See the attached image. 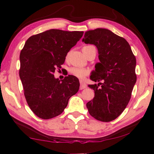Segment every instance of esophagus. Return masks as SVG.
Returning <instances> with one entry per match:
<instances>
[{"mask_svg": "<svg viewBox=\"0 0 154 154\" xmlns=\"http://www.w3.org/2000/svg\"><path fill=\"white\" fill-rule=\"evenodd\" d=\"M87 87V85L85 84L84 82H83L81 81L80 82V90H83V89H85V88Z\"/></svg>", "mask_w": 154, "mask_h": 154, "instance_id": "obj_1", "label": "esophagus"}]
</instances>
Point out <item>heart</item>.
Masks as SVG:
<instances>
[{"mask_svg": "<svg viewBox=\"0 0 154 154\" xmlns=\"http://www.w3.org/2000/svg\"><path fill=\"white\" fill-rule=\"evenodd\" d=\"M88 47V46H85ZM85 47H83V48H85ZM69 72L71 75H74L79 79H83L85 76H87L89 73V71L85 69H83V68H79V67H71V69H69Z\"/></svg>", "mask_w": 154, "mask_h": 154, "instance_id": "b5f03b06", "label": "heart"}]
</instances>
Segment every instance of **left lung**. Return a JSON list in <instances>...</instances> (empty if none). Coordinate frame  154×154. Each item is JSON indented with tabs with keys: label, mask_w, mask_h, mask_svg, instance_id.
<instances>
[{
	"label": "left lung",
	"mask_w": 154,
	"mask_h": 154,
	"mask_svg": "<svg viewBox=\"0 0 154 154\" xmlns=\"http://www.w3.org/2000/svg\"><path fill=\"white\" fill-rule=\"evenodd\" d=\"M82 41L97 48L100 62L96 64L90 79L103 82L88 85L94 90L93 100L86 105L88 111L97 120H114L131 98L137 82L136 58L125 38L105 28L87 31Z\"/></svg>",
	"instance_id": "obj_1"
}]
</instances>
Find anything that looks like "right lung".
Here are the masks:
<instances>
[{
  "mask_svg": "<svg viewBox=\"0 0 154 154\" xmlns=\"http://www.w3.org/2000/svg\"><path fill=\"white\" fill-rule=\"evenodd\" d=\"M83 31L51 29L31 36L20 52V77L28 106L36 116L49 119L59 116L79 88V79L54 77L67 53L82 37Z\"/></svg>",
  "mask_w": 154,
  "mask_h": 154,
  "instance_id": "right-lung-1",
  "label": "right lung"
}]
</instances>
